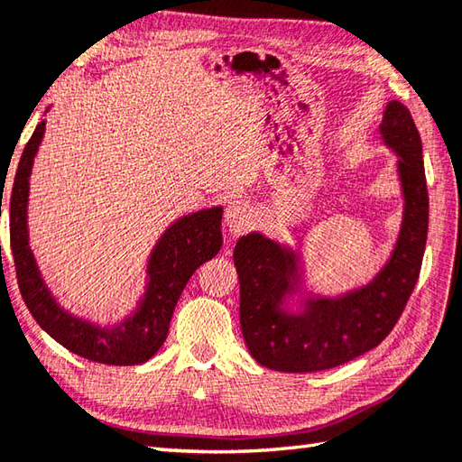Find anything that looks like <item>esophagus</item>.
Returning a JSON list of instances; mask_svg holds the SVG:
<instances>
[{
	"instance_id": "1",
	"label": "esophagus",
	"mask_w": 462,
	"mask_h": 462,
	"mask_svg": "<svg viewBox=\"0 0 462 462\" xmlns=\"http://www.w3.org/2000/svg\"><path fill=\"white\" fill-rule=\"evenodd\" d=\"M254 208H252L246 200H232L226 208L224 222L228 226V230L236 236V234L246 232L252 224H254Z\"/></svg>"
}]
</instances>
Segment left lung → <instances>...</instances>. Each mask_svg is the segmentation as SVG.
Wrapping results in <instances>:
<instances>
[{"mask_svg":"<svg viewBox=\"0 0 462 462\" xmlns=\"http://www.w3.org/2000/svg\"><path fill=\"white\" fill-rule=\"evenodd\" d=\"M378 134L399 162L404 198L401 232L391 258L368 284L340 296H302V260L260 232L234 248L240 278V327L258 365L280 373H319L356 358L388 337L419 280L429 232V192L422 142L411 112L386 104Z\"/></svg>","mask_w":462,"mask_h":462,"instance_id":"1","label":"left lung"}]
</instances>
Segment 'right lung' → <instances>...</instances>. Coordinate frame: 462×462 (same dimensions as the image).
<instances>
[{
    "mask_svg": "<svg viewBox=\"0 0 462 462\" xmlns=\"http://www.w3.org/2000/svg\"><path fill=\"white\" fill-rule=\"evenodd\" d=\"M45 132V120L35 125L17 164L9 196V240L20 292L40 327L74 355L99 365L134 366L150 360L168 337L170 320L188 280L196 268L222 248V206L186 214L168 226L146 266V291L130 316L114 327H97L68 312L53 298L30 248L27 198L33 158Z\"/></svg>",
    "mask_w": 462,
    "mask_h": 462,
    "instance_id": "1",
    "label": "right lung"
}]
</instances>
